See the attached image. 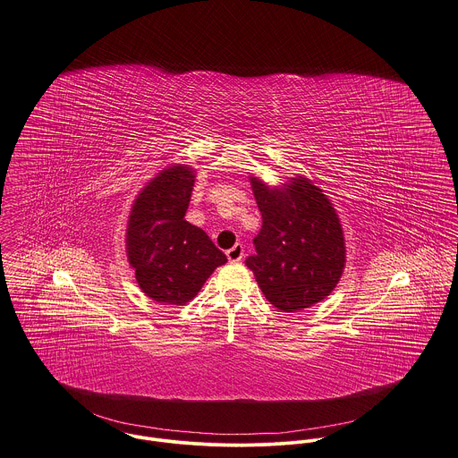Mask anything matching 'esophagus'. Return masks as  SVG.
Wrapping results in <instances>:
<instances>
[{"label":"esophagus","instance_id":"obj_1","mask_svg":"<svg viewBox=\"0 0 458 458\" xmlns=\"http://www.w3.org/2000/svg\"><path fill=\"white\" fill-rule=\"evenodd\" d=\"M226 257H228L230 262H241L242 257H244V248H242V244H235L232 250H228V251H226Z\"/></svg>","mask_w":458,"mask_h":458}]
</instances>
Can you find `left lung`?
<instances>
[{"label": "left lung", "instance_id": "8db88e82", "mask_svg": "<svg viewBox=\"0 0 458 458\" xmlns=\"http://www.w3.org/2000/svg\"><path fill=\"white\" fill-rule=\"evenodd\" d=\"M262 228L246 259L266 299L286 313L326 299L345 266L340 219L326 194L299 177L279 189L251 179Z\"/></svg>", "mask_w": 458, "mask_h": 458}]
</instances>
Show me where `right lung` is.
<instances>
[{
  "label": "right lung",
  "instance_id": "add662e5",
  "mask_svg": "<svg viewBox=\"0 0 458 458\" xmlns=\"http://www.w3.org/2000/svg\"><path fill=\"white\" fill-rule=\"evenodd\" d=\"M192 185L187 166L168 168L138 194L129 216V264L140 288L157 302L185 304L226 262L208 235L185 221Z\"/></svg>",
  "mask_w": 458,
  "mask_h": 458
}]
</instances>
